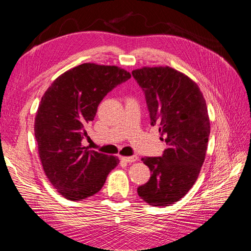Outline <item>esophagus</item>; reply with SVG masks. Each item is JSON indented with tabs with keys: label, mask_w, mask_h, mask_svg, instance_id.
Returning <instances> with one entry per match:
<instances>
[{
	"label": "esophagus",
	"mask_w": 251,
	"mask_h": 251,
	"mask_svg": "<svg viewBox=\"0 0 251 251\" xmlns=\"http://www.w3.org/2000/svg\"><path fill=\"white\" fill-rule=\"evenodd\" d=\"M122 161H124L126 163H134L138 159L137 155H132V156H122L121 157Z\"/></svg>",
	"instance_id": "34e87169"
}]
</instances>
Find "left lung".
Masks as SVG:
<instances>
[{
  "label": "left lung",
  "instance_id": "1",
  "mask_svg": "<svg viewBox=\"0 0 251 251\" xmlns=\"http://www.w3.org/2000/svg\"><path fill=\"white\" fill-rule=\"evenodd\" d=\"M146 96L151 125L167 149L159 157H143L151 177L137 189L155 207L170 206L188 193L205 161L210 123L200 87L170 67H145L131 72Z\"/></svg>",
  "mask_w": 251,
  "mask_h": 251
}]
</instances>
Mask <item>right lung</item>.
Wrapping results in <instances>:
<instances>
[{
	"mask_svg": "<svg viewBox=\"0 0 251 251\" xmlns=\"http://www.w3.org/2000/svg\"><path fill=\"white\" fill-rule=\"evenodd\" d=\"M130 76L116 66L83 63L58 76L42 97L34 121L37 150L47 179L65 199L93 196L120 163L116 156L87 150L82 139L101 100Z\"/></svg>",
	"mask_w": 251,
	"mask_h": 251,
	"instance_id": "add662e5",
	"label": "right lung"
}]
</instances>
